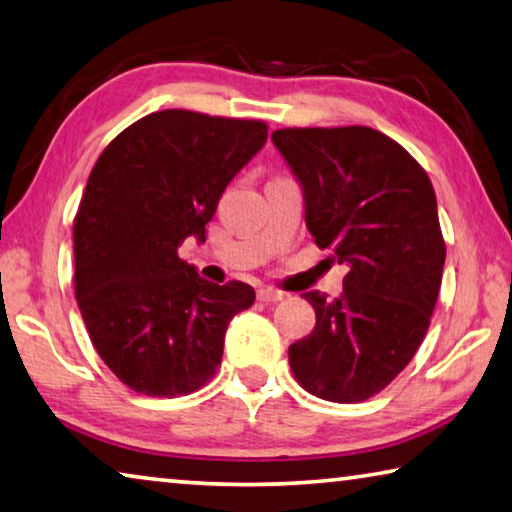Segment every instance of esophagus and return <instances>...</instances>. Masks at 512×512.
Returning <instances> with one entry per match:
<instances>
[{
	"mask_svg": "<svg viewBox=\"0 0 512 512\" xmlns=\"http://www.w3.org/2000/svg\"><path fill=\"white\" fill-rule=\"evenodd\" d=\"M258 299H261L263 304H276V301L286 299V292L274 290V288H261L258 290Z\"/></svg>",
	"mask_w": 512,
	"mask_h": 512,
	"instance_id": "obj_1",
	"label": "esophagus"
}]
</instances>
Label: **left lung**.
I'll return each mask as SVG.
<instances>
[{
	"instance_id": "8db88e82",
	"label": "left lung",
	"mask_w": 512,
	"mask_h": 512,
	"mask_svg": "<svg viewBox=\"0 0 512 512\" xmlns=\"http://www.w3.org/2000/svg\"><path fill=\"white\" fill-rule=\"evenodd\" d=\"M272 140L304 188L315 245L349 263L338 299L301 295L317 322L290 345V370L311 395L358 404L388 388L429 331L447 256L431 179L399 142L360 124Z\"/></svg>"
}]
</instances>
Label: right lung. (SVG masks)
Here are the masks:
<instances>
[{
	"mask_svg": "<svg viewBox=\"0 0 512 512\" xmlns=\"http://www.w3.org/2000/svg\"><path fill=\"white\" fill-rule=\"evenodd\" d=\"M265 140L261 120L167 108L115 136L92 167L72 231L74 295L99 358L140 395L204 388L231 317L254 304L247 283L201 279L179 245L206 240L222 192Z\"/></svg>",
	"mask_w": 512,
	"mask_h": 512,
	"instance_id": "1",
	"label": "right lung"
}]
</instances>
